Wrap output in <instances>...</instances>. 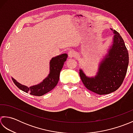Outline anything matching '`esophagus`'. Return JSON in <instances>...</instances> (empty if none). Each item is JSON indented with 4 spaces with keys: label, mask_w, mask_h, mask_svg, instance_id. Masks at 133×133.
<instances>
[{
    "label": "esophagus",
    "mask_w": 133,
    "mask_h": 133,
    "mask_svg": "<svg viewBox=\"0 0 133 133\" xmlns=\"http://www.w3.org/2000/svg\"><path fill=\"white\" fill-rule=\"evenodd\" d=\"M76 53L74 50H70L68 52V56L69 58H73L75 57Z\"/></svg>",
    "instance_id": "obj_1"
}]
</instances>
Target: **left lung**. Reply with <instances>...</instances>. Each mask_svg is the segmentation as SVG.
<instances>
[{
	"label": "left lung",
	"instance_id": "obj_1",
	"mask_svg": "<svg viewBox=\"0 0 133 133\" xmlns=\"http://www.w3.org/2000/svg\"><path fill=\"white\" fill-rule=\"evenodd\" d=\"M110 29L114 34L113 44L101 61L96 75L89 77L82 69L79 72L85 87L99 95L108 94L117 90L123 82L129 65L128 50L123 39L116 30Z\"/></svg>",
	"mask_w": 133,
	"mask_h": 133
}]
</instances>
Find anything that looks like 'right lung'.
<instances>
[{
    "instance_id": "add662e5",
    "label": "right lung",
    "mask_w": 133,
    "mask_h": 133,
    "mask_svg": "<svg viewBox=\"0 0 133 133\" xmlns=\"http://www.w3.org/2000/svg\"><path fill=\"white\" fill-rule=\"evenodd\" d=\"M67 57V54L64 53L51 58L50 61L49 74L42 82L38 84L28 87L21 84L13 78H12V80L18 88L26 93L30 92V94L34 96H40L44 95V94L52 90L57 84L59 78V74Z\"/></svg>"
}]
</instances>
